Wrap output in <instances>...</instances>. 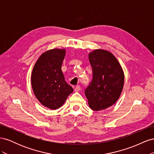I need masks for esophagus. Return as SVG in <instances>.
<instances>
[{"label":"esophagus","mask_w":154,"mask_h":154,"mask_svg":"<svg viewBox=\"0 0 154 154\" xmlns=\"http://www.w3.org/2000/svg\"><path fill=\"white\" fill-rule=\"evenodd\" d=\"M80 89H81V87H80V85H76V86L75 87V88H74V91H75L76 92L80 91Z\"/></svg>","instance_id":"1"}]
</instances>
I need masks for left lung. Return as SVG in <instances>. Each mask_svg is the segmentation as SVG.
Masks as SVG:
<instances>
[{
    "instance_id": "obj_1",
    "label": "left lung",
    "mask_w": 154,
    "mask_h": 154,
    "mask_svg": "<svg viewBox=\"0 0 154 154\" xmlns=\"http://www.w3.org/2000/svg\"><path fill=\"white\" fill-rule=\"evenodd\" d=\"M92 78L85 90L89 106L94 110L107 109L114 105L122 93L124 73L114 56L103 49L88 54Z\"/></svg>"
}]
</instances>
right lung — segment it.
<instances>
[{
  "instance_id": "obj_1",
  "label": "right lung",
  "mask_w": 154,
  "mask_h": 154,
  "mask_svg": "<svg viewBox=\"0 0 154 154\" xmlns=\"http://www.w3.org/2000/svg\"><path fill=\"white\" fill-rule=\"evenodd\" d=\"M66 50L54 49L40 56L31 74L32 91L44 106L55 110L59 109L73 92L67 84L62 71Z\"/></svg>"
}]
</instances>
